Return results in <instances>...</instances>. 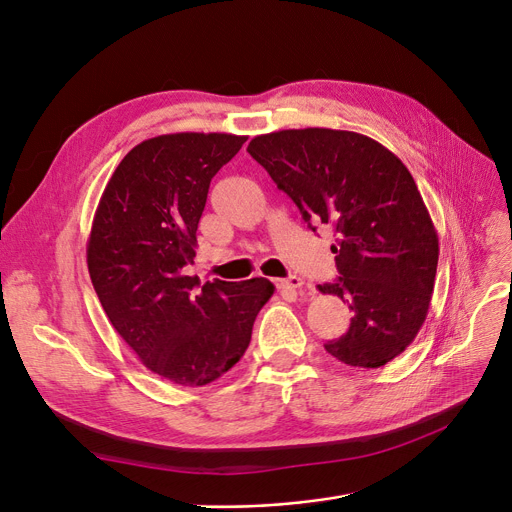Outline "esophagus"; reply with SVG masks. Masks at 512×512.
<instances>
[{
    "label": "esophagus",
    "instance_id": "34e87169",
    "mask_svg": "<svg viewBox=\"0 0 512 512\" xmlns=\"http://www.w3.org/2000/svg\"><path fill=\"white\" fill-rule=\"evenodd\" d=\"M303 284H305L303 278H299V276H288L286 280L280 282V288H286V290H301Z\"/></svg>",
    "mask_w": 512,
    "mask_h": 512
}]
</instances>
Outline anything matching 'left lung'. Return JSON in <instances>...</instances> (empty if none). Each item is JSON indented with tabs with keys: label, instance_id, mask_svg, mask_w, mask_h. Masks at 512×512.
<instances>
[{
	"label": "left lung",
	"instance_id": "1",
	"mask_svg": "<svg viewBox=\"0 0 512 512\" xmlns=\"http://www.w3.org/2000/svg\"><path fill=\"white\" fill-rule=\"evenodd\" d=\"M247 151L305 222L328 224L338 234L332 253L340 278L317 288L342 299L353 317L326 351L363 369L398 357L427 317L440 253L432 215L407 166L365 134L334 128L259 134Z\"/></svg>",
	"mask_w": 512,
	"mask_h": 512
}]
</instances>
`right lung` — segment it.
Instances as JSON below:
<instances>
[{
	"label": "right lung",
	"mask_w": 512,
	"mask_h": 512,
	"mask_svg": "<svg viewBox=\"0 0 512 512\" xmlns=\"http://www.w3.org/2000/svg\"><path fill=\"white\" fill-rule=\"evenodd\" d=\"M247 137L159 134L132 147L107 180L87 240L99 303L141 363L178 386L215 382L245 355L276 286L265 278L199 288L186 276L211 178Z\"/></svg>",
	"instance_id": "obj_1"
}]
</instances>
